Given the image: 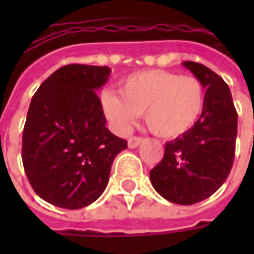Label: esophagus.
I'll use <instances>...</instances> for the list:
<instances>
[{"label":"esophagus","instance_id":"esophagus-1","mask_svg":"<svg viewBox=\"0 0 254 254\" xmlns=\"http://www.w3.org/2000/svg\"><path fill=\"white\" fill-rule=\"evenodd\" d=\"M141 143H143V137H137V136H133V137H130L127 140L129 148H136V147H138Z\"/></svg>","mask_w":254,"mask_h":254}]
</instances>
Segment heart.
<instances>
[{
	"label": "heart",
	"instance_id": "1",
	"mask_svg": "<svg viewBox=\"0 0 254 254\" xmlns=\"http://www.w3.org/2000/svg\"><path fill=\"white\" fill-rule=\"evenodd\" d=\"M120 93L107 91L102 95L103 111L111 124L127 132L144 114L149 130L163 138L189 132L205 106V88L198 78L159 69L127 76Z\"/></svg>",
	"mask_w": 254,
	"mask_h": 254
}]
</instances>
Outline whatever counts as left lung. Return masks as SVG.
Masks as SVG:
<instances>
[{"label": "left lung", "mask_w": 254, "mask_h": 254, "mask_svg": "<svg viewBox=\"0 0 254 254\" xmlns=\"http://www.w3.org/2000/svg\"><path fill=\"white\" fill-rule=\"evenodd\" d=\"M204 85L205 106L189 132L166 143L165 156L149 173L166 200L191 205L212 196L229 177L235 155L238 116L231 92L219 74L201 64H182Z\"/></svg>", "instance_id": "obj_1"}]
</instances>
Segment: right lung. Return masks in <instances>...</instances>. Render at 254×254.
<instances>
[{"instance_id":"obj_1","label":"right lung","mask_w":254,"mask_h":254,"mask_svg":"<svg viewBox=\"0 0 254 254\" xmlns=\"http://www.w3.org/2000/svg\"><path fill=\"white\" fill-rule=\"evenodd\" d=\"M107 66L70 64L47 77L31 100L21 158L38 196L56 207L78 209L105 191L111 165L127 141L106 127L96 91Z\"/></svg>"}]
</instances>
